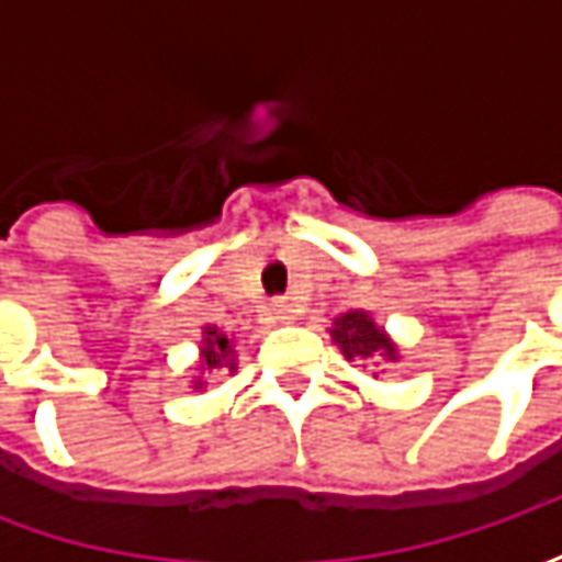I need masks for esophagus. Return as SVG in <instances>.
I'll return each instance as SVG.
<instances>
[{"mask_svg": "<svg viewBox=\"0 0 562 562\" xmlns=\"http://www.w3.org/2000/svg\"><path fill=\"white\" fill-rule=\"evenodd\" d=\"M269 318L274 325H291L293 322V306L291 303H284V300H274L269 306Z\"/></svg>", "mask_w": 562, "mask_h": 562, "instance_id": "34e87169", "label": "esophagus"}]
</instances>
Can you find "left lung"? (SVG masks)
<instances>
[{
  "label": "left lung",
  "mask_w": 562,
  "mask_h": 562,
  "mask_svg": "<svg viewBox=\"0 0 562 562\" xmlns=\"http://www.w3.org/2000/svg\"><path fill=\"white\" fill-rule=\"evenodd\" d=\"M328 331L347 362H362V366H369V362L378 366L381 359L400 362V347L394 344V337L387 335L366 310L340 313Z\"/></svg>",
  "instance_id": "obj_1"
}]
</instances>
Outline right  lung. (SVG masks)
I'll use <instances>...</instances> for the list:
<instances>
[{"label": "right lung", "instance_id": "add662e5", "mask_svg": "<svg viewBox=\"0 0 562 562\" xmlns=\"http://www.w3.org/2000/svg\"><path fill=\"white\" fill-rule=\"evenodd\" d=\"M215 369H227L231 375L237 372V350H234V337L225 335L218 325H203V337H200V359H196V369L190 375V387L193 391H203L205 372H215Z\"/></svg>", "mask_w": 562, "mask_h": 562}]
</instances>
